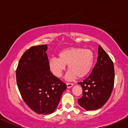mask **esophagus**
<instances>
[{
	"mask_svg": "<svg viewBox=\"0 0 128 128\" xmlns=\"http://www.w3.org/2000/svg\"><path fill=\"white\" fill-rule=\"evenodd\" d=\"M66 85H67V87L68 88H71L73 86V83H66Z\"/></svg>",
	"mask_w": 128,
	"mask_h": 128,
	"instance_id": "esophagus-1",
	"label": "esophagus"
}]
</instances>
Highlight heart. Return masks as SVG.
Returning <instances> with one entry per match:
<instances>
[{
	"label": "heart",
	"mask_w": 128,
	"mask_h": 128,
	"mask_svg": "<svg viewBox=\"0 0 128 128\" xmlns=\"http://www.w3.org/2000/svg\"><path fill=\"white\" fill-rule=\"evenodd\" d=\"M94 61V54L92 50L81 48H70L62 50L58 54V59L52 58L49 61V68L58 78L62 77L68 65L66 78L70 80L77 76L83 78L92 70Z\"/></svg>",
	"instance_id": "1"
}]
</instances>
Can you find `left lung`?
<instances>
[{"label": "left lung", "mask_w": 128, "mask_h": 128, "mask_svg": "<svg viewBox=\"0 0 128 128\" xmlns=\"http://www.w3.org/2000/svg\"><path fill=\"white\" fill-rule=\"evenodd\" d=\"M98 54L97 63L90 76L78 83L83 88V96L78 103L87 111L102 107L110 97L114 84L112 61L100 45Z\"/></svg>", "instance_id": "1"}]
</instances>
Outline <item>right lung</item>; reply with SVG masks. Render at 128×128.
Returning a JSON list of instances; mask_svg holds the SVG:
<instances>
[{"mask_svg":"<svg viewBox=\"0 0 128 128\" xmlns=\"http://www.w3.org/2000/svg\"><path fill=\"white\" fill-rule=\"evenodd\" d=\"M47 45L31 47L21 58L16 81L21 96L31 110L38 114L55 111L67 87L49 68Z\"/></svg>","mask_w":128,"mask_h":128,"instance_id":"add662e5","label":"right lung"}]
</instances>
